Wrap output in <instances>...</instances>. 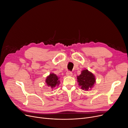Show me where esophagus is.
<instances>
[{
    "mask_svg": "<svg viewBox=\"0 0 128 128\" xmlns=\"http://www.w3.org/2000/svg\"><path fill=\"white\" fill-rule=\"evenodd\" d=\"M66 75L68 76H72V75H73V74H72V72H70V71H68L67 72H66Z\"/></svg>",
    "mask_w": 128,
    "mask_h": 128,
    "instance_id": "34e87169",
    "label": "esophagus"
}]
</instances>
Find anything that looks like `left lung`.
Returning a JSON list of instances; mask_svg holds the SVG:
<instances>
[{
	"mask_svg": "<svg viewBox=\"0 0 128 128\" xmlns=\"http://www.w3.org/2000/svg\"><path fill=\"white\" fill-rule=\"evenodd\" d=\"M77 79L82 90L85 91L90 90L96 82L95 75L87 69L82 70L81 74L77 76Z\"/></svg>",
	"mask_w": 128,
	"mask_h": 128,
	"instance_id": "obj_1",
	"label": "left lung"
}]
</instances>
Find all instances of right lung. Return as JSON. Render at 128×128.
Returning <instances> with one entry per match:
<instances>
[{
    "mask_svg": "<svg viewBox=\"0 0 128 128\" xmlns=\"http://www.w3.org/2000/svg\"><path fill=\"white\" fill-rule=\"evenodd\" d=\"M46 82L48 87H50L52 89L58 86L60 84V81L59 80V77L54 73H50L48 76L46 78Z\"/></svg>",
    "mask_w": 128,
    "mask_h": 128,
    "instance_id": "add662e5",
    "label": "right lung"
}]
</instances>
